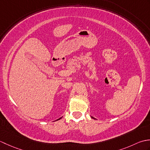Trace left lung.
<instances>
[{"mask_svg":"<svg viewBox=\"0 0 150 150\" xmlns=\"http://www.w3.org/2000/svg\"><path fill=\"white\" fill-rule=\"evenodd\" d=\"M91 118H93V119H95V118H93V117H91Z\"/></svg>","mask_w":150,"mask_h":150,"instance_id":"obj_1","label":"left lung"}]
</instances>
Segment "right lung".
I'll list each match as a JSON object with an SVG mask.
<instances>
[{
	"mask_svg": "<svg viewBox=\"0 0 150 150\" xmlns=\"http://www.w3.org/2000/svg\"><path fill=\"white\" fill-rule=\"evenodd\" d=\"M60 119H62V117H60V118H59V119H57V120H60Z\"/></svg>",
	"mask_w": 150,
	"mask_h": 150,
	"instance_id": "right-lung-1",
	"label": "right lung"
}]
</instances>
